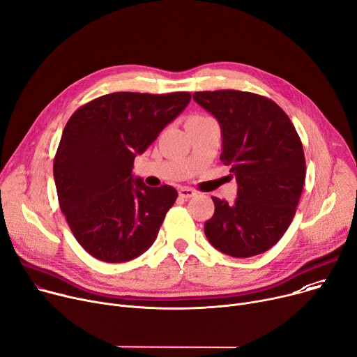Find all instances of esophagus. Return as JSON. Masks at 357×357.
<instances>
[{
	"label": "esophagus",
	"instance_id": "1",
	"mask_svg": "<svg viewBox=\"0 0 357 357\" xmlns=\"http://www.w3.org/2000/svg\"><path fill=\"white\" fill-rule=\"evenodd\" d=\"M197 193H196V190H193V188H188V187H181L180 190H178V197L180 199H191V197H195Z\"/></svg>",
	"mask_w": 357,
	"mask_h": 357
}]
</instances>
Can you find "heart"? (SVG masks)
<instances>
[{"label": "heart", "instance_id": "obj_1", "mask_svg": "<svg viewBox=\"0 0 357 357\" xmlns=\"http://www.w3.org/2000/svg\"><path fill=\"white\" fill-rule=\"evenodd\" d=\"M200 116H193V117H190V119H199Z\"/></svg>", "mask_w": 357, "mask_h": 357}]
</instances>
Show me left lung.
I'll return each mask as SVG.
<instances>
[{
	"label": "left lung",
	"instance_id": "obj_1",
	"mask_svg": "<svg viewBox=\"0 0 357 357\" xmlns=\"http://www.w3.org/2000/svg\"><path fill=\"white\" fill-rule=\"evenodd\" d=\"M193 98L222 127L220 160L231 166L237 197H213L214 214L204 223L213 248L233 257L261 255L289 229L306 178L300 137L273 100L248 91H197Z\"/></svg>",
	"mask_w": 357,
	"mask_h": 357
}]
</instances>
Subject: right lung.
<instances>
[{
    "mask_svg": "<svg viewBox=\"0 0 357 357\" xmlns=\"http://www.w3.org/2000/svg\"><path fill=\"white\" fill-rule=\"evenodd\" d=\"M190 98L187 91L112 93L81 105L67 121L54 180L74 237L93 257L128 261L154 243L178 195L172 185L134 178L132 164Z\"/></svg>",
    "mask_w": 357,
    "mask_h": 357,
    "instance_id": "obj_1",
    "label": "right lung"
}]
</instances>
